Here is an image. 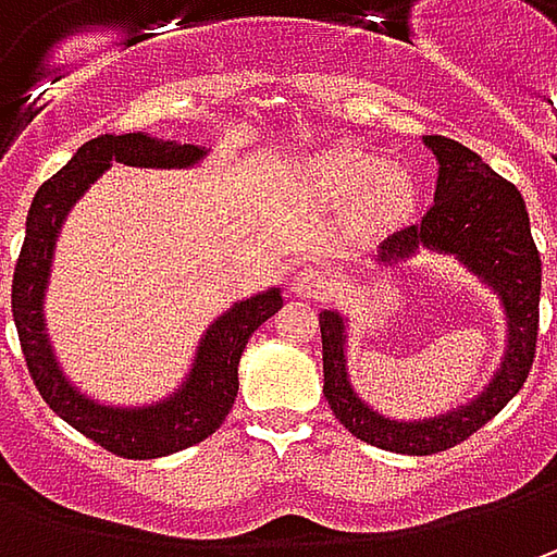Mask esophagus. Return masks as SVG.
Listing matches in <instances>:
<instances>
[{"mask_svg":"<svg viewBox=\"0 0 557 557\" xmlns=\"http://www.w3.org/2000/svg\"><path fill=\"white\" fill-rule=\"evenodd\" d=\"M329 290H332V278L322 267H304L294 275V294H300V297L322 300V297H329Z\"/></svg>","mask_w":557,"mask_h":557,"instance_id":"obj_1","label":"esophagus"}]
</instances>
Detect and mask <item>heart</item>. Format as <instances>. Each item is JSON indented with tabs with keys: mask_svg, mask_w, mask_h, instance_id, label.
<instances>
[{
	"mask_svg": "<svg viewBox=\"0 0 557 557\" xmlns=\"http://www.w3.org/2000/svg\"><path fill=\"white\" fill-rule=\"evenodd\" d=\"M377 170L381 163L374 154L362 148H350V145L325 151L312 166L315 180L325 191L356 195L369 185V210L374 216H396L412 201V185L396 170H384V173Z\"/></svg>",
	"mask_w": 557,
	"mask_h": 557,
	"instance_id": "heart-1",
	"label": "heart"
}]
</instances>
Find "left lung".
Masks as SVG:
<instances>
[{
    "label": "left lung",
    "mask_w": 557,
    "mask_h": 557,
    "mask_svg": "<svg viewBox=\"0 0 557 557\" xmlns=\"http://www.w3.org/2000/svg\"><path fill=\"white\" fill-rule=\"evenodd\" d=\"M424 145L437 154L440 163L434 203L416 225L399 228L381 245L377 263L412 257L418 247L459 257L499 294L508 319V347L499 372L493 374V381L474 403L440 418L391 421L372 412L347 381L344 319L334 310L319 312L325 399L332 412L356 440L403 456H431L453 449L456 443L478 434L490 418L499 416L505 403L524 387L536 356L543 288V260L530 235V216L521 191L459 141L424 136Z\"/></svg>",
    "instance_id": "1"
}]
</instances>
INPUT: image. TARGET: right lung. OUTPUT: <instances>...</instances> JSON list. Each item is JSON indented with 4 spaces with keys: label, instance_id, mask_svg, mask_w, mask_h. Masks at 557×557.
Segmentation results:
<instances>
[{
    "label": "right lung",
    "instance_id": "add662e5",
    "mask_svg": "<svg viewBox=\"0 0 557 557\" xmlns=\"http://www.w3.org/2000/svg\"><path fill=\"white\" fill-rule=\"evenodd\" d=\"M201 158L203 148L198 145L151 139L145 133L98 136L86 141L49 183L39 185L30 213H27V238H24L17 267H14V282H11V312H14V325H17L21 350L27 359L33 384L54 416H61L79 434L96 440L98 446H104L108 453L123 456V459H161V456L201 443L223 424L238 394V359L245 354L247 337L257 332L272 312H278L282 294L278 288H269L225 310L201 337L195 369L185 377L183 391H176L170 399H163L158 406H141V409L98 406L96 399L79 394L61 374L49 347L42 297H46V282H49V267H52L54 238L67 210L111 163L183 170Z\"/></svg>",
    "mask_w": 557,
    "mask_h": 557
}]
</instances>
